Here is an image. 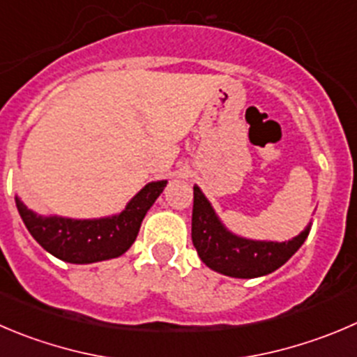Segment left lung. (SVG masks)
<instances>
[{"mask_svg":"<svg viewBox=\"0 0 357 357\" xmlns=\"http://www.w3.org/2000/svg\"><path fill=\"white\" fill-rule=\"evenodd\" d=\"M310 226L289 242H254L233 235L220 224L212 205L198 185L192 203V243L203 263L219 273L236 278H254L282 266L308 236Z\"/></svg>","mask_w":357,"mask_h":357,"instance_id":"obj_1","label":"left lung"}]
</instances>
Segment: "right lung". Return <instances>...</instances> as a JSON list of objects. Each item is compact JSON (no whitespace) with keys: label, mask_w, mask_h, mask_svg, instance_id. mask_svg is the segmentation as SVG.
Instances as JSON below:
<instances>
[{"label":"right lung","mask_w":357,"mask_h":357,"mask_svg":"<svg viewBox=\"0 0 357 357\" xmlns=\"http://www.w3.org/2000/svg\"><path fill=\"white\" fill-rule=\"evenodd\" d=\"M168 182L145 185L119 215L94 220L42 217L15 198L17 210L33 238L57 259L84 264L119 257L133 245L142 220Z\"/></svg>","instance_id":"1"}]
</instances>
